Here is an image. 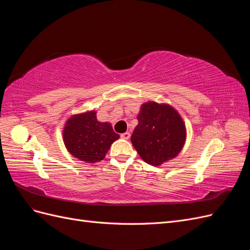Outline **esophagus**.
Returning <instances> with one entry per match:
<instances>
[{"mask_svg":"<svg viewBox=\"0 0 250 250\" xmlns=\"http://www.w3.org/2000/svg\"><path fill=\"white\" fill-rule=\"evenodd\" d=\"M121 138L124 139V140H128L130 138V133L129 132H124V133L121 134Z\"/></svg>","mask_w":250,"mask_h":250,"instance_id":"obj_1","label":"esophagus"}]
</instances>
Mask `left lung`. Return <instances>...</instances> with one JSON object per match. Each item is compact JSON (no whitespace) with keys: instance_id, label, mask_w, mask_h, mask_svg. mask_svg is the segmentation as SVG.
Listing matches in <instances>:
<instances>
[{"instance_id":"left-lung-1","label":"left lung","mask_w":250,"mask_h":250,"mask_svg":"<svg viewBox=\"0 0 250 250\" xmlns=\"http://www.w3.org/2000/svg\"><path fill=\"white\" fill-rule=\"evenodd\" d=\"M138 120L131 143L144 162L157 167L183 150L187 139L186 124L171 105L154 101L144 103Z\"/></svg>"}]
</instances>
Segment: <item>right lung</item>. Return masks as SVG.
I'll use <instances>...</instances> for the list:
<instances>
[{
	"mask_svg": "<svg viewBox=\"0 0 250 250\" xmlns=\"http://www.w3.org/2000/svg\"><path fill=\"white\" fill-rule=\"evenodd\" d=\"M119 138L110 123L97 120L96 110L73 115L66 120L62 130L66 150L87 164L103 161L111 144Z\"/></svg>",
	"mask_w": 250,
	"mask_h": 250,
	"instance_id": "obj_1",
	"label": "right lung"
}]
</instances>
